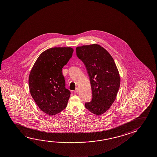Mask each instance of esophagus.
Returning a JSON list of instances; mask_svg holds the SVG:
<instances>
[{
  "mask_svg": "<svg viewBox=\"0 0 157 157\" xmlns=\"http://www.w3.org/2000/svg\"><path fill=\"white\" fill-rule=\"evenodd\" d=\"M79 92V89L78 88V87H77L76 88V89L74 91V93H75V94H77V93H78Z\"/></svg>",
  "mask_w": 157,
  "mask_h": 157,
  "instance_id": "obj_1",
  "label": "esophagus"
}]
</instances>
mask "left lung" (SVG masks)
<instances>
[{"mask_svg": "<svg viewBox=\"0 0 157 157\" xmlns=\"http://www.w3.org/2000/svg\"><path fill=\"white\" fill-rule=\"evenodd\" d=\"M77 55L85 64L90 77L92 101L85 107L100 116L108 111L117 98L121 77L110 54L97 44L77 46Z\"/></svg>", "mask_w": 157, "mask_h": 157, "instance_id": "left-lung-1", "label": "left lung"}]
</instances>
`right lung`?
<instances>
[{"instance_id":"add662e5","label":"right lung","mask_w":157,"mask_h":157,"mask_svg":"<svg viewBox=\"0 0 157 157\" xmlns=\"http://www.w3.org/2000/svg\"><path fill=\"white\" fill-rule=\"evenodd\" d=\"M71 47H55L43 52L36 59L29 78L32 97L39 108L49 116L66 107L71 92L65 87L62 68L72 56Z\"/></svg>"}]
</instances>
